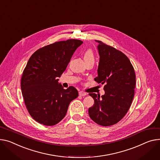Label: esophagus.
Here are the masks:
<instances>
[{
	"label": "esophagus",
	"mask_w": 160,
	"mask_h": 160,
	"mask_svg": "<svg viewBox=\"0 0 160 160\" xmlns=\"http://www.w3.org/2000/svg\"><path fill=\"white\" fill-rule=\"evenodd\" d=\"M87 94V93L84 91H79V95L81 96V97H84Z\"/></svg>",
	"instance_id": "esophagus-1"
}]
</instances>
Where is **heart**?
I'll return each instance as SVG.
<instances>
[{
  "label": "heart",
  "instance_id": "obj_1",
  "mask_svg": "<svg viewBox=\"0 0 160 160\" xmlns=\"http://www.w3.org/2000/svg\"><path fill=\"white\" fill-rule=\"evenodd\" d=\"M83 59L86 62L89 60H94V56L91 49H88L84 52Z\"/></svg>",
  "mask_w": 160,
  "mask_h": 160
}]
</instances>
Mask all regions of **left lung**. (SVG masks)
<instances>
[{
	"mask_svg": "<svg viewBox=\"0 0 160 160\" xmlns=\"http://www.w3.org/2000/svg\"><path fill=\"white\" fill-rule=\"evenodd\" d=\"M98 43L100 56L98 77L94 80L104 84L105 94H89L94 104L88 110L90 118L102 126L112 125L120 121L130 108L136 86V75L129 59L115 48Z\"/></svg>",
	"mask_w": 160,
	"mask_h": 160,
	"instance_id": "8db88e82",
	"label": "left lung"
}]
</instances>
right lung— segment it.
Returning a JSON list of instances; mask_svg holds the SVG:
<instances>
[{
    "label": "right lung",
    "mask_w": 160,
    "mask_h": 160,
    "mask_svg": "<svg viewBox=\"0 0 160 160\" xmlns=\"http://www.w3.org/2000/svg\"><path fill=\"white\" fill-rule=\"evenodd\" d=\"M82 43L76 39L57 42L29 58L21 78V90L29 114L37 122L56 125L65 117L71 102L78 97L74 87L63 89L58 77Z\"/></svg>",
    "instance_id": "obj_1"
}]
</instances>
